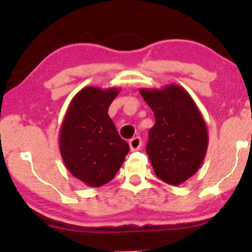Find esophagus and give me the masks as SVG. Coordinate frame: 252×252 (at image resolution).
<instances>
[{
	"instance_id": "34e87169",
	"label": "esophagus",
	"mask_w": 252,
	"mask_h": 252,
	"mask_svg": "<svg viewBox=\"0 0 252 252\" xmlns=\"http://www.w3.org/2000/svg\"><path fill=\"white\" fill-rule=\"evenodd\" d=\"M141 146H142V140H141V137H139V136L133 137V139L129 141V148L132 151L139 150Z\"/></svg>"
}]
</instances>
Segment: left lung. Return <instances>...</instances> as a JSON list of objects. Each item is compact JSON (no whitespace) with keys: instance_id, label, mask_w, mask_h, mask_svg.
Returning a JSON list of instances; mask_svg holds the SVG:
<instances>
[{"instance_id":"8db88e82","label":"left lung","mask_w":252,"mask_h":252,"mask_svg":"<svg viewBox=\"0 0 252 252\" xmlns=\"http://www.w3.org/2000/svg\"><path fill=\"white\" fill-rule=\"evenodd\" d=\"M140 94L156 119L146 149L155 173L168 185L184 184L198 171L208 150L202 113L181 86L141 88Z\"/></svg>"}]
</instances>
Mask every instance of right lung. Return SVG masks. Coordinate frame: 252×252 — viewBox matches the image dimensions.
<instances>
[{"label": "right lung", "instance_id": "right-lung-1", "mask_svg": "<svg viewBox=\"0 0 252 252\" xmlns=\"http://www.w3.org/2000/svg\"><path fill=\"white\" fill-rule=\"evenodd\" d=\"M120 89L85 87L72 98L60 133V151L71 174L91 187L111 181L129 151L109 106Z\"/></svg>", "mask_w": 252, "mask_h": 252}]
</instances>
